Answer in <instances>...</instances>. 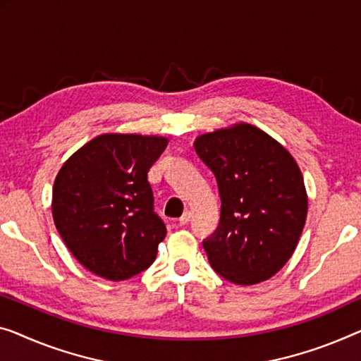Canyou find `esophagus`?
<instances>
[{"instance_id":"34e87169","label":"esophagus","mask_w":361,"mask_h":361,"mask_svg":"<svg viewBox=\"0 0 361 361\" xmlns=\"http://www.w3.org/2000/svg\"><path fill=\"white\" fill-rule=\"evenodd\" d=\"M191 220V211H185L183 212V215L180 217V224L181 225H186L188 222H190Z\"/></svg>"}]
</instances>
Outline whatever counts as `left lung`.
I'll return each mask as SVG.
<instances>
[{"mask_svg": "<svg viewBox=\"0 0 361 361\" xmlns=\"http://www.w3.org/2000/svg\"><path fill=\"white\" fill-rule=\"evenodd\" d=\"M195 149L214 171L222 201L217 232L204 241L212 269L236 285L276 276L297 248L308 214L297 160L245 121L201 134Z\"/></svg>", "mask_w": 361, "mask_h": 361, "instance_id": "1", "label": "left lung"}]
</instances>
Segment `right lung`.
Segmentation results:
<instances>
[{"instance_id":"obj_1","label":"right lung","mask_w":361,"mask_h":361,"mask_svg":"<svg viewBox=\"0 0 361 361\" xmlns=\"http://www.w3.org/2000/svg\"><path fill=\"white\" fill-rule=\"evenodd\" d=\"M165 136L104 133L79 147L53 183L58 233L87 271L126 281L155 261L165 224L154 212L147 173Z\"/></svg>"}]
</instances>
